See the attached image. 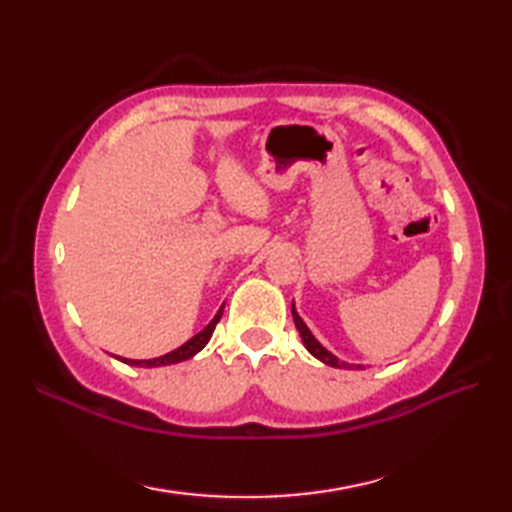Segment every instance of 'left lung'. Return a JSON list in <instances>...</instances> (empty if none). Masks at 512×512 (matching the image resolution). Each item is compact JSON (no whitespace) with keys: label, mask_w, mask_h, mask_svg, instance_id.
<instances>
[{"label":"left lung","mask_w":512,"mask_h":512,"mask_svg":"<svg viewBox=\"0 0 512 512\" xmlns=\"http://www.w3.org/2000/svg\"><path fill=\"white\" fill-rule=\"evenodd\" d=\"M292 319H295V325H297V330H299V334H301L303 345H306V350H308L314 358H319L321 363L330 365V367H339V369H365L363 365H350V363H345V361H339V358H336L334 354H330L328 350H325V347H323L317 339H314L312 332L308 330V325L303 323V319L297 314L295 303H292Z\"/></svg>","instance_id":"1"}]
</instances>
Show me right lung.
<instances>
[{
    "label": "right lung",
    "instance_id": "1",
    "mask_svg": "<svg viewBox=\"0 0 512 512\" xmlns=\"http://www.w3.org/2000/svg\"><path fill=\"white\" fill-rule=\"evenodd\" d=\"M222 312H224V306H222L220 310H217L213 321H211L209 325H206V328H204L202 332H198V334L193 336V339H189L187 343L180 345L178 350H173V352H169V354H165V356H158V358H149V361H134V358H121V361L127 363V365H136V367H160V365H173V363L187 361V358L198 354V352L202 350V347H204L206 343H209L217 321L222 319Z\"/></svg>",
    "mask_w": 512,
    "mask_h": 512
}]
</instances>
